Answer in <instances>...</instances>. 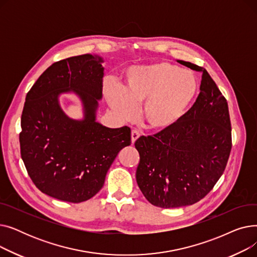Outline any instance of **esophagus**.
<instances>
[{"label":"esophagus","instance_id":"obj_1","mask_svg":"<svg viewBox=\"0 0 257 257\" xmlns=\"http://www.w3.org/2000/svg\"><path fill=\"white\" fill-rule=\"evenodd\" d=\"M141 137V132L137 129H134L131 131V140H132V143H136V141Z\"/></svg>","mask_w":257,"mask_h":257}]
</instances>
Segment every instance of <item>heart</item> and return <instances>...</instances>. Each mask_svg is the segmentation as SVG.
Segmentation results:
<instances>
[{"instance_id": "heart-1", "label": "heart", "mask_w": 257, "mask_h": 257, "mask_svg": "<svg viewBox=\"0 0 257 257\" xmlns=\"http://www.w3.org/2000/svg\"><path fill=\"white\" fill-rule=\"evenodd\" d=\"M198 89L197 78L188 70L169 62L133 67L121 90L112 83L105 86L106 98L126 119L134 116V107L142 106V117L154 130H165L185 113Z\"/></svg>"}]
</instances>
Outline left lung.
<instances>
[{"label":"left lung","mask_w":257,"mask_h":257,"mask_svg":"<svg viewBox=\"0 0 257 257\" xmlns=\"http://www.w3.org/2000/svg\"><path fill=\"white\" fill-rule=\"evenodd\" d=\"M200 93L174 125L137 140V181L146 199L161 208L192 205L203 199L223 175L230 155L231 123L227 100L204 67Z\"/></svg>","instance_id":"8db88e82"}]
</instances>
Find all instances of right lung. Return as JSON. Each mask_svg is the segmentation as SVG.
Masks as SVG:
<instances>
[{
    "mask_svg": "<svg viewBox=\"0 0 257 257\" xmlns=\"http://www.w3.org/2000/svg\"><path fill=\"white\" fill-rule=\"evenodd\" d=\"M102 59L85 54L59 60L40 75L26 96L21 118V156L35 186L55 199L80 203L104 185L118 152L131 144L127 126L111 129L96 121L102 98ZM75 91L85 118H67L58 104Z\"/></svg>",
    "mask_w": 257,
    "mask_h": 257,
    "instance_id": "1",
    "label": "right lung"
}]
</instances>
